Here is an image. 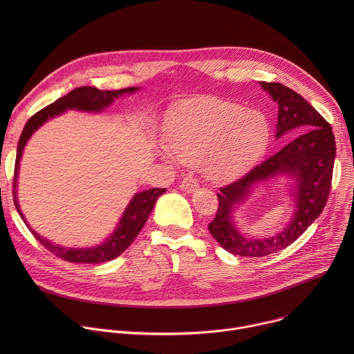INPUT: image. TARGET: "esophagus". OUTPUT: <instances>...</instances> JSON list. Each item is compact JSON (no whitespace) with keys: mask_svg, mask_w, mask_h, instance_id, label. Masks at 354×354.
<instances>
[{"mask_svg":"<svg viewBox=\"0 0 354 354\" xmlns=\"http://www.w3.org/2000/svg\"><path fill=\"white\" fill-rule=\"evenodd\" d=\"M180 187H182L183 192L192 193V192H194V190L198 187V182H197V179H196L194 176L189 175V176H186V178L182 180Z\"/></svg>","mask_w":354,"mask_h":354,"instance_id":"34e87169","label":"esophagus"}]
</instances>
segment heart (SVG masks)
I'll return each instance as SVG.
<instances>
[{
	"label": "heart",
	"mask_w": 354,
	"mask_h": 354,
	"mask_svg": "<svg viewBox=\"0 0 354 354\" xmlns=\"http://www.w3.org/2000/svg\"><path fill=\"white\" fill-rule=\"evenodd\" d=\"M270 123L258 109L218 97L183 102L165 126V160H197L212 180H225L254 167L270 142Z\"/></svg>",
	"instance_id": "heart-1"
}]
</instances>
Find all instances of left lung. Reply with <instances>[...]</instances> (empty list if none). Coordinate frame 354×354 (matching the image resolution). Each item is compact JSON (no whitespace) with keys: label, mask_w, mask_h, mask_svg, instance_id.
Returning <instances> with one entry per match:
<instances>
[{"label":"left lung","mask_w":354,"mask_h":354,"mask_svg":"<svg viewBox=\"0 0 354 354\" xmlns=\"http://www.w3.org/2000/svg\"><path fill=\"white\" fill-rule=\"evenodd\" d=\"M277 102L276 137L294 136L279 153L252 168L235 182L220 187L218 209L209 224L213 238L228 252L245 258H262L287 248L319 217L330 192L336 156L330 124L299 93L279 82H261ZM297 136H295V134ZM286 176L292 179L289 195L295 209L288 225L265 239H248L234 224V212L261 183Z\"/></svg>","instance_id":"1"}]
</instances>
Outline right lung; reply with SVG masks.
<instances>
[{
  "label": "right lung",
  "instance_id": "obj_1",
  "mask_svg": "<svg viewBox=\"0 0 354 354\" xmlns=\"http://www.w3.org/2000/svg\"><path fill=\"white\" fill-rule=\"evenodd\" d=\"M140 88L138 86H130L119 91H100L93 86H80L64 95L63 97L57 99L56 102L48 105L39 111L36 115H33L28 123L25 124L22 134L19 137L18 148H17V161H15V174H14V201L15 207L26 224V227L30 230L33 236L52 254L56 257L71 262V263H102L112 261L122 255L123 252L130 246V243L136 239V236L140 234L141 228L144 227L145 221L148 220L151 212H153L157 198L167 192V189H158L153 187L144 192L136 193L130 203L127 205L126 210L123 212L119 224L113 230V232L102 242L96 246H86V248H66L50 242L48 239L39 235L30 225L28 224L25 216L22 214V210L18 203L17 197V186H18V174H19V161L24 154V148L28 142V140L32 137V134L41 127L47 120L53 119L67 111H78V112H88V113H99L104 112L106 108H109L118 97H120L124 93H134Z\"/></svg>",
  "mask_w": 354,
  "mask_h": 354
}]
</instances>
